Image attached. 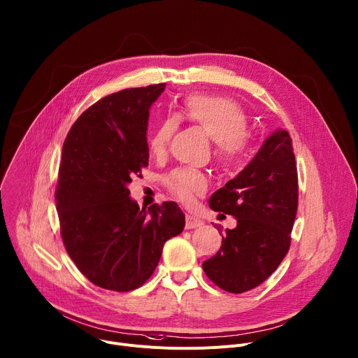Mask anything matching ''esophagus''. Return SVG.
Instances as JSON below:
<instances>
[{"label":"esophagus","instance_id":"34e87169","mask_svg":"<svg viewBox=\"0 0 358 358\" xmlns=\"http://www.w3.org/2000/svg\"><path fill=\"white\" fill-rule=\"evenodd\" d=\"M204 222L196 217H192L189 214L185 215V229L187 230H191V229H199V227H201Z\"/></svg>","mask_w":358,"mask_h":358}]
</instances>
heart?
<instances>
[{"label": "heart", "instance_id": "1", "mask_svg": "<svg viewBox=\"0 0 358 358\" xmlns=\"http://www.w3.org/2000/svg\"><path fill=\"white\" fill-rule=\"evenodd\" d=\"M178 118L200 127L214 141V157L222 166H233L247 151V115L240 106L222 96L189 94L180 106ZM178 129L176 117L159 120L148 140L150 151L155 155L164 152ZM164 182L169 191L182 203H191L207 189L208 178L203 171L177 169Z\"/></svg>", "mask_w": 358, "mask_h": 358}]
</instances>
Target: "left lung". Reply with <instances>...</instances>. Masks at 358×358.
<instances>
[{
  "label": "left lung",
  "instance_id": "left-lung-1",
  "mask_svg": "<svg viewBox=\"0 0 358 358\" xmlns=\"http://www.w3.org/2000/svg\"><path fill=\"white\" fill-rule=\"evenodd\" d=\"M291 143L285 129H275L245 169L208 200L211 210L237 220L236 229L225 230L217 254L203 263L207 277L225 291L240 294L255 288L288 252L299 206Z\"/></svg>",
  "mask_w": 358,
  "mask_h": 358
}]
</instances>
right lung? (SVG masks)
I'll use <instances>...</instances> for the list:
<instances>
[{"instance_id":"right-lung-1","label":"right lung","mask_w":358,"mask_h":358,"mask_svg":"<svg viewBox=\"0 0 358 358\" xmlns=\"http://www.w3.org/2000/svg\"><path fill=\"white\" fill-rule=\"evenodd\" d=\"M166 84L128 88L96 101L64 141L55 191L61 237L95 285L127 292L154 273L185 215L174 201L140 208L128 184L148 166L150 108Z\"/></svg>"}]
</instances>
